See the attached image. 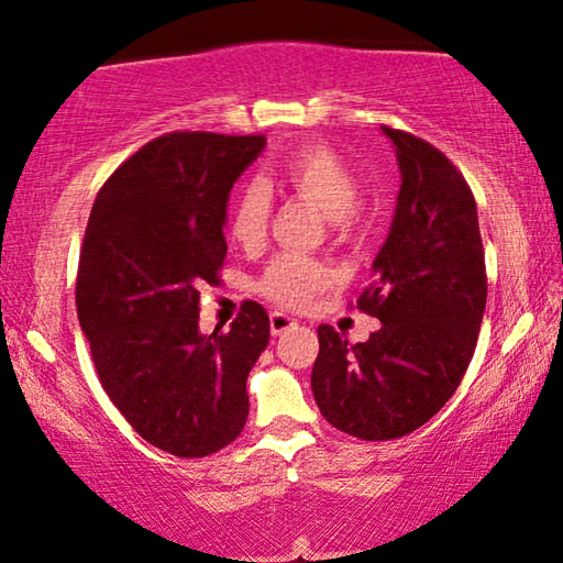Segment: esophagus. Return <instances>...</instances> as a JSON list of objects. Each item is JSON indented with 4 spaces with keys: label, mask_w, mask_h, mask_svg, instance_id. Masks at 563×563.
I'll use <instances>...</instances> for the list:
<instances>
[{
    "label": "esophagus",
    "mask_w": 563,
    "mask_h": 563,
    "mask_svg": "<svg viewBox=\"0 0 563 563\" xmlns=\"http://www.w3.org/2000/svg\"><path fill=\"white\" fill-rule=\"evenodd\" d=\"M268 322H272V335H284L287 330L297 328V320L289 318V314H284V312H272Z\"/></svg>",
    "instance_id": "34e87169"
}]
</instances>
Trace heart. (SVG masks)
I'll return each instance as SVG.
<instances>
[{"label": "heart", "instance_id": "b5f03b06", "mask_svg": "<svg viewBox=\"0 0 563 563\" xmlns=\"http://www.w3.org/2000/svg\"><path fill=\"white\" fill-rule=\"evenodd\" d=\"M268 187H279L318 205L328 218H333L335 228L349 230L356 222V205L361 199L358 176L325 145H302L276 161L272 181L249 184L238 191L230 207L228 233L243 249H256L266 238L268 212H272ZM330 284H333V272L325 264L299 253H282L264 268L258 289L279 307L305 310Z\"/></svg>", "mask_w": 563, "mask_h": 563}]
</instances>
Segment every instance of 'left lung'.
<instances>
[{
	"label": "left lung",
	"instance_id": "left-lung-1",
	"mask_svg": "<svg viewBox=\"0 0 563 563\" xmlns=\"http://www.w3.org/2000/svg\"><path fill=\"white\" fill-rule=\"evenodd\" d=\"M402 187L374 279L356 307L379 318L366 343L320 325L312 395L322 418L361 441L402 438L433 418L474 356L487 268L464 174L422 137L382 125Z\"/></svg>",
	"mask_w": 563,
	"mask_h": 563
}]
</instances>
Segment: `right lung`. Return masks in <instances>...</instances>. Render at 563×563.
<instances>
[{
  "instance_id": "right-lung-1",
  "label": "right lung",
  "mask_w": 563,
  "mask_h": 563,
  "mask_svg": "<svg viewBox=\"0 0 563 563\" xmlns=\"http://www.w3.org/2000/svg\"><path fill=\"white\" fill-rule=\"evenodd\" d=\"M264 135L176 130L102 184L84 233L76 312L99 382L137 435L179 459L233 443L268 314L243 302L230 330L199 333V289L220 282L230 189Z\"/></svg>"
}]
</instances>
